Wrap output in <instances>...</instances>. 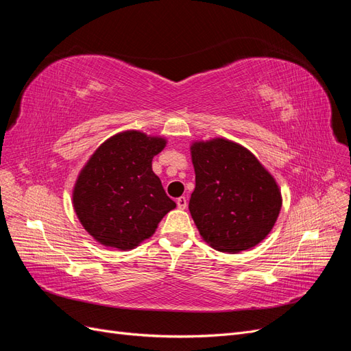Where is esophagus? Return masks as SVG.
Returning <instances> with one entry per match:
<instances>
[{"label":"esophagus","instance_id":"1","mask_svg":"<svg viewBox=\"0 0 351 351\" xmlns=\"http://www.w3.org/2000/svg\"><path fill=\"white\" fill-rule=\"evenodd\" d=\"M177 206H178V209H186V206H187V199H186L184 196L178 197V199H177Z\"/></svg>","mask_w":351,"mask_h":351}]
</instances>
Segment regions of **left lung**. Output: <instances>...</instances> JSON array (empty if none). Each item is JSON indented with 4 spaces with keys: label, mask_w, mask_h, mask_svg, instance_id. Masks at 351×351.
Masks as SVG:
<instances>
[{
    "label": "left lung",
    "mask_w": 351,
    "mask_h": 351,
    "mask_svg": "<svg viewBox=\"0 0 351 351\" xmlns=\"http://www.w3.org/2000/svg\"><path fill=\"white\" fill-rule=\"evenodd\" d=\"M190 155L196 186L189 210L202 239L227 253L259 244L282 206L272 174L247 147L224 137L193 142Z\"/></svg>",
    "instance_id": "left-lung-1"
}]
</instances>
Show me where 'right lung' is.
<instances>
[{
  "label": "right lung",
  "mask_w": 351,
  "mask_h": 351,
  "mask_svg": "<svg viewBox=\"0 0 351 351\" xmlns=\"http://www.w3.org/2000/svg\"><path fill=\"white\" fill-rule=\"evenodd\" d=\"M165 145L161 136L125 130L105 141L82 168L73 187V208L102 246L137 247L176 208L152 171V159Z\"/></svg>",
  "instance_id": "obj_1"
}]
</instances>
